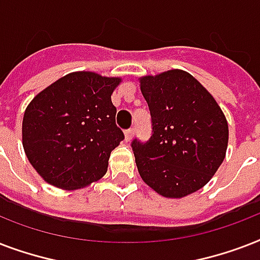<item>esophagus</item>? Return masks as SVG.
I'll return each instance as SVG.
<instances>
[{
  "label": "esophagus",
  "mask_w": 260,
  "mask_h": 260,
  "mask_svg": "<svg viewBox=\"0 0 260 260\" xmlns=\"http://www.w3.org/2000/svg\"><path fill=\"white\" fill-rule=\"evenodd\" d=\"M135 128H129V129L125 131V140L126 142H131V139L134 138Z\"/></svg>",
  "instance_id": "34e87169"
}]
</instances>
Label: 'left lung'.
<instances>
[{
	"instance_id": "left-lung-1",
	"label": "left lung",
	"mask_w": 260,
	"mask_h": 260,
	"mask_svg": "<svg viewBox=\"0 0 260 260\" xmlns=\"http://www.w3.org/2000/svg\"><path fill=\"white\" fill-rule=\"evenodd\" d=\"M152 134L132 142L143 181L167 198L205 186L225 158L228 122L212 94L182 70L140 78Z\"/></svg>"
}]
</instances>
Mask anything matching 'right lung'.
Listing matches in <instances>:
<instances>
[{
	"instance_id": "1",
	"label": "right lung",
	"mask_w": 260,
	"mask_h": 260,
	"mask_svg": "<svg viewBox=\"0 0 260 260\" xmlns=\"http://www.w3.org/2000/svg\"><path fill=\"white\" fill-rule=\"evenodd\" d=\"M120 82L90 71L71 73L26 106L22 147L50 185L75 190L105 175L110 152L124 139L110 98Z\"/></svg>"
}]
</instances>
